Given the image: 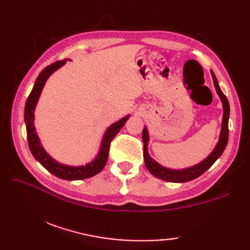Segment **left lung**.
Returning a JSON list of instances; mask_svg holds the SVG:
<instances>
[{
    "mask_svg": "<svg viewBox=\"0 0 250 250\" xmlns=\"http://www.w3.org/2000/svg\"><path fill=\"white\" fill-rule=\"evenodd\" d=\"M211 76H213L214 81V86L216 88V91L218 93L219 98L222 102V107H224V117H222V124H221V131L219 135V141L217 143L216 147L214 150L211 151L208 156H207L203 161L200 163L195 164L193 167H190L187 168L183 169H173L168 168L159 164L156 160L149 156L148 153V142H149V134H148V130L146 126H144V130H143V142H144V160H145V166L148 171H149L153 176L160 178L162 180H167V182L171 183H187L190 180H193L201 176L202 174L206 172L215 161L218 159L224 150L226 149V146L228 144V139H229V116H230V106L229 102H228V99L226 95L222 93L221 89L218 84V81L215 76L213 71H210Z\"/></svg>",
    "mask_w": 250,
    "mask_h": 250,
    "instance_id": "8db88e82",
    "label": "left lung"
}]
</instances>
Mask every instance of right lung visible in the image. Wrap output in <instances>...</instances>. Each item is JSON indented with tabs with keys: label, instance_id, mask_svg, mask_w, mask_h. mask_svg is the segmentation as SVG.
Here are the masks:
<instances>
[{
	"label": "right lung",
	"instance_id": "1",
	"mask_svg": "<svg viewBox=\"0 0 250 250\" xmlns=\"http://www.w3.org/2000/svg\"><path fill=\"white\" fill-rule=\"evenodd\" d=\"M66 59L52 63V64L45 67L44 70L40 73V75L37 76L33 89H32V91L25 103L24 122L26 125V137H28L29 148L32 155L36 159V161H39L47 171L61 179L79 180L92 177L104 168L106 162H107L110 142L113 141L115 135L118 133L122 126L125 125L126 120L129 119L130 115H126L124 118H121L120 120L108 126L103 136L102 142H101V147L97 157H95L91 162L87 163L86 166L70 167L56 161L54 158L50 157L48 153H47V151L44 149L43 145L41 144L40 137L37 135L34 126V111L36 104L39 102V99L41 97L42 90H43L47 79H48L51 74L56 72L58 68L64 65Z\"/></svg>",
	"mask_w": 250,
	"mask_h": 250
}]
</instances>
